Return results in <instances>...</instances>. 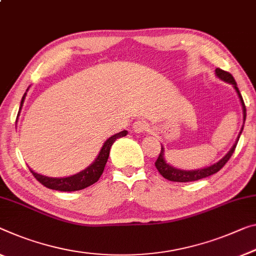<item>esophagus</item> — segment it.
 Instances as JSON below:
<instances>
[{
    "label": "esophagus",
    "mask_w": 256,
    "mask_h": 256,
    "mask_svg": "<svg viewBox=\"0 0 256 256\" xmlns=\"http://www.w3.org/2000/svg\"><path fill=\"white\" fill-rule=\"evenodd\" d=\"M132 128H134V130H135V132L143 134L148 129V124L144 120H138V121H136L135 124H134Z\"/></svg>",
    "instance_id": "34e87169"
}]
</instances>
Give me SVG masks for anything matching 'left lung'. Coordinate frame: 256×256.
<instances>
[{
  "label": "left lung",
  "instance_id": "1",
  "mask_svg": "<svg viewBox=\"0 0 256 256\" xmlns=\"http://www.w3.org/2000/svg\"><path fill=\"white\" fill-rule=\"evenodd\" d=\"M215 74H216V76H218V78H221L222 81L232 84V87L234 88L236 92H237V95L239 97V100H240V103H242L244 122H245V120H246V106H245V103H244L242 94H240V92H239V89L237 87V84H236L234 76H231L229 72H226V70H223L221 68H216ZM242 129H244V126H242L240 132H239L237 140H236V143L232 145V148H231V150L228 152L221 160L218 161V162L214 164H212V166H208V167H205V168H200V169H194V170H184V169H178V168L172 167L169 164H167L166 159H164V148L162 145H161V151H160V154L158 156V159H156V169H158V172H160V174L162 175V178H167L168 180H172V182H192V180H198L208 178V176H210V175L215 174V172H218L220 169H221L224 166V164L228 162V160L231 158V156H232V153L234 152L236 146H237V143L239 140V137H240V135H242Z\"/></svg>",
  "mask_w": 256,
  "mask_h": 256
}]
</instances>
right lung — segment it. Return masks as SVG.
Listing matches in <instances>:
<instances>
[{
    "label": "right lung",
    "mask_w": 256,
    "mask_h": 256,
    "mask_svg": "<svg viewBox=\"0 0 256 256\" xmlns=\"http://www.w3.org/2000/svg\"><path fill=\"white\" fill-rule=\"evenodd\" d=\"M25 97H26V92L24 94V96L22 98L20 108L19 110H22V106L24 104V100H25ZM127 134H128L127 130H122L110 137V138L104 143L103 148H102V150L100 151V154L97 156L95 161H94L90 166L84 169V170H81L80 172H76V174H74L72 176H68V178H48V176L38 174V172H33L32 169H30V170L33 174L34 178H36L42 186H44L48 188H52V190H57V191H65V192L82 190V188H86L90 186H92L94 183H96L97 180H100V175L103 174L104 172L105 164L108 162L110 150H111L112 144L114 143L118 138L126 136Z\"/></svg>",
    "instance_id": "obj_1"
}]
</instances>
